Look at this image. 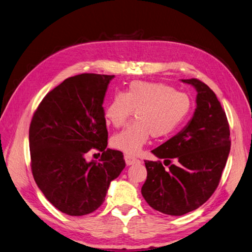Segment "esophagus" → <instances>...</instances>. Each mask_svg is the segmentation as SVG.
Returning a JSON list of instances; mask_svg holds the SVG:
<instances>
[{"label":"esophagus","instance_id":"1","mask_svg":"<svg viewBox=\"0 0 252 252\" xmlns=\"http://www.w3.org/2000/svg\"><path fill=\"white\" fill-rule=\"evenodd\" d=\"M125 160H126V164L127 166L140 163L139 159H137L136 158H134V157H131V156H126V157H125Z\"/></svg>","mask_w":252,"mask_h":252}]
</instances>
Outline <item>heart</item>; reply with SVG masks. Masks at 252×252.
<instances>
[{
	"label": "heart",
	"instance_id": "1",
	"mask_svg": "<svg viewBox=\"0 0 252 252\" xmlns=\"http://www.w3.org/2000/svg\"><path fill=\"white\" fill-rule=\"evenodd\" d=\"M191 99L164 83L134 81L116 93L105 107V118L115 127L126 124L135 109L136 119L112 137V146L128 156L137 154L151 135L169 136L189 117Z\"/></svg>",
	"mask_w": 252,
	"mask_h": 252
}]
</instances>
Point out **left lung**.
Returning <instances> with one entry per match:
<instances>
[{"instance_id": "obj_1", "label": "left lung", "mask_w": 252, "mask_h": 252, "mask_svg": "<svg viewBox=\"0 0 252 252\" xmlns=\"http://www.w3.org/2000/svg\"><path fill=\"white\" fill-rule=\"evenodd\" d=\"M182 82L196 88L197 108L181 132L152 150L164 164L145 160L147 180L141 188L152 209L171 216L198 209L213 195L231 147L229 122L214 92L197 79Z\"/></svg>"}]
</instances>
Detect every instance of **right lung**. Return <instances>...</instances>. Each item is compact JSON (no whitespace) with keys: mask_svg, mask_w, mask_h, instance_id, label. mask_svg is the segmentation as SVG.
Listing matches in <instances>:
<instances>
[{"mask_svg":"<svg viewBox=\"0 0 252 252\" xmlns=\"http://www.w3.org/2000/svg\"><path fill=\"white\" fill-rule=\"evenodd\" d=\"M114 75L82 73L51 90L30 126L31 168L38 188L57 210L70 216L95 211L108 186L126 167L124 153L106 149L103 100ZM90 149L99 162H86Z\"/></svg>","mask_w":252,"mask_h":252,"instance_id":"obj_1","label":"right lung"}]
</instances>
